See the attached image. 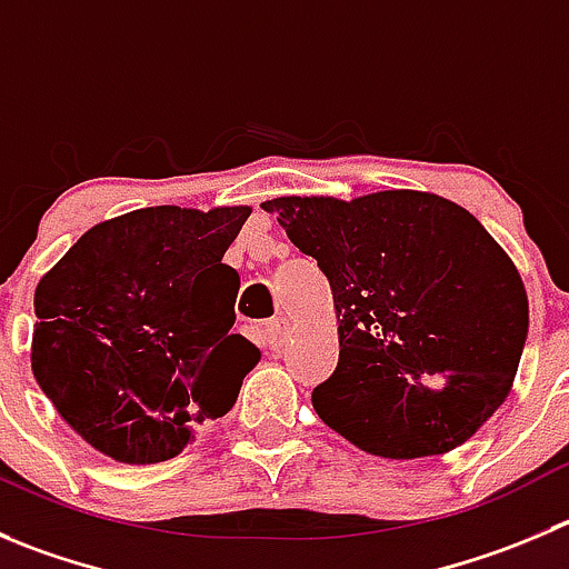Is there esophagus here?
<instances>
[{
	"mask_svg": "<svg viewBox=\"0 0 569 569\" xmlns=\"http://www.w3.org/2000/svg\"><path fill=\"white\" fill-rule=\"evenodd\" d=\"M264 335H268L270 349H281L284 340H288V321H284V318H273V321H268V327H264Z\"/></svg>",
	"mask_w": 569,
	"mask_h": 569,
	"instance_id": "34e87169",
	"label": "esophagus"
}]
</instances>
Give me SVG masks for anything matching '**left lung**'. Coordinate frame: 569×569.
<instances>
[{"label":"left lung","instance_id":"obj_1","mask_svg":"<svg viewBox=\"0 0 569 569\" xmlns=\"http://www.w3.org/2000/svg\"><path fill=\"white\" fill-rule=\"evenodd\" d=\"M329 279L340 360L312 391L327 427L391 461L443 456L511 393L528 293L475 214L432 192L264 200Z\"/></svg>","mask_w":569,"mask_h":569}]
</instances>
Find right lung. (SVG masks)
<instances>
[{"label":"right lung","mask_w":569,"mask_h":569,"mask_svg":"<svg viewBox=\"0 0 569 569\" xmlns=\"http://www.w3.org/2000/svg\"><path fill=\"white\" fill-rule=\"evenodd\" d=\"M251 207H148L91 226L36 288L30 366L63 421L119 463H161L220 419L259 349L223 253Z\"/></svg>","instance_id":"obj_1"}]
</instances>
